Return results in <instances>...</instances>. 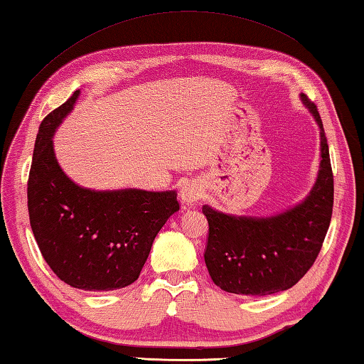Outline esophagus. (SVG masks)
Instances as JSON below:
<instances>
[{
	"label": "esophagus",
	"mask_w": 364,
	"mask_h": 364,
	"mask_svg": "<svg viewBox=\"0 0 364 364\" xmlns=\"http://www.w3.org/2000/svg\"><path fill=\"white\" fill-rule=\"evenodd\" d=\"M202 196H204V188H202V184L199 181H188L180 191V200L184 208L199 202V199H202Z\"/></svg>",
	"instance_id": "obj_1"
}]
</instances>
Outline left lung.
<instances>
[{
    "label": "left lung",
    "instance_id": "left-lung-1",
    "mask_svg": "<svg viewBox=\"0 0 364 364\" xmlns=\"http://www.w3.org/2000/svg\"><path fill=\"white\" fill-rule=\"evenodd\" d=\"M300 100L315 117L321 138V162L310 194L273 217H236L202 207L208 221L205 264L212 281L226 292L287 291L304 278L321 250L334 205V176L321 117L305 95Z\"/></svg>",
    "mask_w": 364,
    "mask_h": 364
}]
</instances>
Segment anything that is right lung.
Masks as SVG:
<instances>
[{"label":"right lung","mask_w":364,"mask_h":364,"mask_svg":"<svg viewBox=\"0 0 364 364\" xmlns=\"http://www.w3.org/2000/svg\"><path fill=\"white\" fill-rule=\"evenodd\" d=\"M78 96L80 90L46 115L36 134L27 184L30 226L60 281L82 291H115L138 279L157 232L180 204L176 191H95L64 173L53 136Z\"/></svg>","instance_id":"1"}]
</instances>
